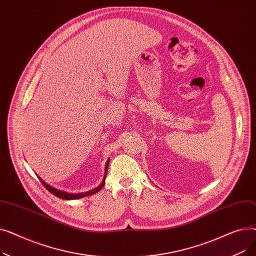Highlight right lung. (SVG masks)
I'll return each mask as SVG.
<instances>
[{
  "instance_id": "add662e5",
  "label": "right lung",
  "mask_w": 256,
  "mask_h": 256,
  "mask_svg": "<svg viewBox=\"0 0 256 256\" xmlns=\"http://www.w3.org/2000/svg\"><path fill=\"white\" fill-rule=\"evenodd\" d=\"M108 166H109V160H108L106 164V169H104V180L102 182V184L98 186V188H94V189L88 191V192H84V193H67V192H64V191H61V190H58V189H55V188L48 184L46 182H44V180L40 178L38 176V180L42 182V184L44 186L46 189L50 192L52 195H55L61 199H65V200H74V199H80V198H83V197H86V196H90V195H93L96 194V192H98L104 186V180H106V171H108Z\"/></svg>"
}]
</instances>
